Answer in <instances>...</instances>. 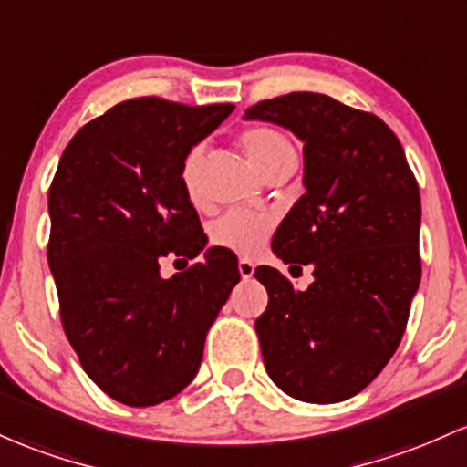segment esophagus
<instances>
[{
  "instance_id": "1",
  "label": "esophagus",
  "mask_w": 467,
  "mask_h": 467,
  "mask_svg": "<svg viewBox=\"0 0 467 467\" xmlns=\"http://www.w3.org/2000/svg\"><path fill=\"white\" fill-rule=\"evenodd\" d=\"M239 275L244 276V279H250V276L254 275V264L250 259H239Z\"/></svg>"
}]
</instances>
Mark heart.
Masks as SVG:
<instances>
[{
    "instance_id": "obj_1",
    "label": "heart",
    "mask_w": 467,
    "mask_h": 467,
    "mask_svg": "<svg viewBox=\"0 0 467 467\" xmlns=\"http://www.w3.org/2000/svg\"><path fill=\"white\" fill-rule=\"evenodd\" d=\"M242 146L250 161L264 177L275 175L276 171H284L296 163V150L292 141L281 130L270 126H253L242 132ZM208 157L206 143H194L183 157L179 168V179L186 197L194 206L202 203V172ZM273 219L268 214L242 213V210H230L222 214L210 225V242L219 248L233 250L237 254H254L268 239Z\"/></svg>"
}]
</instances>
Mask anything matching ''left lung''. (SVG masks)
I'll return each mask as SVG.
<instances>
[{
    "mask_svg": "<svg viewBox=\"0 0 467 467\" xmlns=\"http://www.w3.org/2000/svg\"><path fill=\"white\" fill-rule=\"evenodd\" d=\"M245 119L273 121L304 141L306 192L273 237L290 268L312 265L295 290L270 265L257 335L276 386L306 403L355 397L390 361L421 281V197L397 135L372 112L319 92L259 101Z\"/></svg>",
    "mask_w": 467,
    "mask_h": 467,
    "instance_id": "obj_1",
    "label": "left lung"
}]
</instances>
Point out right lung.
I'll list each match as a JSON object with an SVG mask.
<instances>
[{"label": "right lung", "mask_w": 467, "mask_h": 467, "mask_svg": "<svg viewBox=\"0 0 467 467\" xmlns=\"http://www.w3.org/2000/svg\"><path fill=\"white\" fill-rule=\"evenodd\" d=\"M233 109L121 101L77 130L50 183L61 326L86 375L126 406H157L192 381L210 326L239 284L225 248H208L171 279L159 275L168 254L194 259L206 248L179 168Z\"/></svg>", "instance_id": "add662e5"}]
</instances>
